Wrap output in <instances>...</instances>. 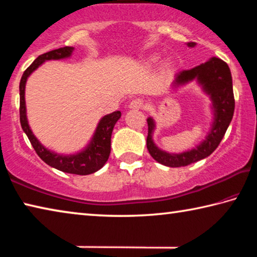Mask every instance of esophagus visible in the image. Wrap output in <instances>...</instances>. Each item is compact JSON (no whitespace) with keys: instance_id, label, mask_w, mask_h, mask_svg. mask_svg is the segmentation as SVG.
Returning a JSON list of instances; mask_svg holds the SVG:
<instances>
[{"instance_id":"34e87169","label":"esophagus","mask_w":257,"mask_h":257,"mask_svg":"<svg viewBox=\"0 0 257 257\" xmlns=\"http://www.w3.org/2000/svg\"><path fill=\"white\" fill-rule=\"evenodd\" d=\"M143 107H144V101L141 98H135L129 103V108L132 110H141Z\"/></svg>"}]
</instances>
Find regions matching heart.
Segmentation results:
<instances>
[{
  "instance_id": "1",
  "label": "heart",
  "mask_w": 257,
  "mask_h": 257,
  "mask_svg": "<svg viewBox=\"0 0 257 257\" xmlns=\"http://www.w3.org/2000/svg\"><path fill=\"white\" fill-rule=\"evenodd\" d=\"M151 61H153V62H155V61H156V59H155V58H153V59H152ZM168 67H169V64H168Z\"/></svg>"
}]
</instances>
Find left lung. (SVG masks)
Listing matches in <instances>:
<instances>
[{
    "instance_id": "8db88e82",
    "label": "left lung",
    "mask_w": 257,
    "mask_h": 257,
    "mask_svg": "<svg viewBox=\"0 0 257 257\" xmlns=\"http://www.w3.org/2000/svg\"><path fill=\"white\" fill-rule=\"evenodd\" d=\"M194 47L195 43H187ZM196 79L204 92L210 96L213 108V123L205 141L195 149L179 154H172L160 150L153 142L155 122L152 118L147 119L149 135L146 145L152 158L159 163L171 168L186 167L211 155L222 141L225 132L231 122L234 111V97L232 89V77L228 64L219 58H212L205 63L199 64L190 70H182L177 73L173 87H179L191 80Z\"/></svg>"
}]
</instances>
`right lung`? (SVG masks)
Here are the masks:
<instances>
[{"instance_id":"right-lung-1","label":"right lung","mask_w":257,"mask_h":257,"mask_svg":"<svg viewBox=\"0 0 257 257\" xmlns=\"http://www.w3.org/2000/svg\"><path fill=\"white\" fill-rule=\"evenodd\" d=\"M73 51V47L66 46L58 50L47 52L38 56V58L26 69L23 77H21L19 90H20V123L25 134L27 135L29 142L32 143L35 152L50 167L58 169V170L72 175L86 176L98 171L108 159L111 153V135L116 121L120 119L121 112L115 111L110 114L104 115L95 130L93 138L89 144L79 153L71 155H62L54 153L46 147L43 146L40 141L35 137L32 129H30L26 114V102H25V87L28 77L32 75L36 69L49 60H61L69 58Z\"/></svg>"}]
</instances>
